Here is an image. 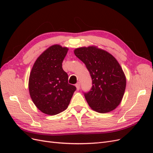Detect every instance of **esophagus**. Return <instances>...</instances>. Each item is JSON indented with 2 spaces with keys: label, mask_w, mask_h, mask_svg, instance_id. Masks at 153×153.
<instances>
[{
  "label": "esophagus",
  "mask_w": 153,
  "mask_h": 153,
  "mask_svg": "<svg viewBox=\"0 0 153 153\" xmlns=\"http://www.w3.org/2000/svg\"><path fill=\"white\" fill-rule=\"evenodd\" d=\"M75 86H76V90L78 91V90L80 89V84H79V82L77 83V84H76Z\"/></svg>",
  "instance_id": "esophagus-1"
}]
</instances>
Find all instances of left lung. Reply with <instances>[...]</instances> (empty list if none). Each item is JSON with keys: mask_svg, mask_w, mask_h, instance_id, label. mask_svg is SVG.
<instances>
[{"mask_svg": "<svg viewBox=\"0 0 153 153\" xmlns=\"http://www.w3.org/2000/svg\"><path fill=\"white\" fill-rule=\"evenodd\" d=\"M74 53L85 64L91 76L92 88L84 94L90 107L102 114L114 110L121 102L126 85V76L116 59L95 46L76 48Z\"/></svg>", "mask_w": 153, "mask_h": 153, "instance_id": "obj_1", "label": "left lung"}]
</instances>
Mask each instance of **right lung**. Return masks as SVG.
Here are the masks:
<instances>
[{
    "mask_svg": "<svg viewBox=\"0 0 153 153\" xmlns=\"http://www.w3.org/2000/svg\"><path fill=\"white\" fill-rule=\"evenodd\" d=\"M68 48L54 45L36 59L29 79L30 98L41 112L50 115L65 110L76 87L68 84V75L62 63Z\"/></svg>",
    "mask_w": 153,
    "mask_h": 153,
    "instance_id": "obj_1",
    "label": "right lung"
}]
</instances>
